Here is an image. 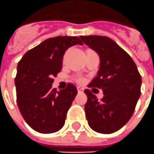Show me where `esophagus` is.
<instances>
[{
	"instance_id": "34e87169",
	"label": "esophagus",
	"mask_w": 154,
	"mask_h": 154,
	"mask_svg": "<svg viewBox=\"0 0 154 154\" xmlns=\"http://www.w3.org/2000/svg\"><path fill=\"white\" fill-rule=\"evenodd\" d=\"M77 90H78V92H83L84 89L82 87H80V86H78L77 87Z\"/></svg>"
}]
</instances>
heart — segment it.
<instances>
[{"label": "heart", "instance_id": "obj_1", "mask_svg": "<svg viewBox=\"0 0 154 154\" xmlns=\"http://www.w3.org/2000/svg\"><path fill=\"white\" fill-rule=\"evenodd\" d=\"M77 81H78V82H82V81H83V79H77Z\"/></svg>", "mask_w": 154, "mask_h": 154}]
</instances>
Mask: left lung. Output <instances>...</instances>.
Listing matches in <instances>:
<instances>
[{
  "mask_svg": "<svg viewBox=\"0 0 154 154\" xmlns=\"http://www.w3.org/2000/svg\"><path fill=\"white\" fill-rule=\"evenodd\" d=\"M79 38L99 54V71L89 86L102 89L104 93L99 101L90 90L85 91L88 124L96 132L113 133L132 117L141 95V75L130 55L110 38L96 35Z\"/></svg>",
  "mask_w": 154,
  "mask_h": 154,
  "instance_id": "1",
  "label": "left lung"
}]
</instances>
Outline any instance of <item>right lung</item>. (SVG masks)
I'll return each instance as SVG.
<instances>
[{"label": "right lung", "mask_w": 154, "mask_h": 154, "mask_svg": "<svg viewBox=\"0 0 154 154\" xmlns=\"http://www.w3.org/2000/svg\"><path fill=\"white\" fill-rule=\"evenodd\" d=\"M76 44L77 37L59 36L43 41L28 50L17 64L15 78L17 102L26 122L40 133H53L63 128L67 112L77 95V88L52 89L53 77L62 69L65 51Z\"/></svg>", "instance_id": "right-lung-1"}]
</instances>
